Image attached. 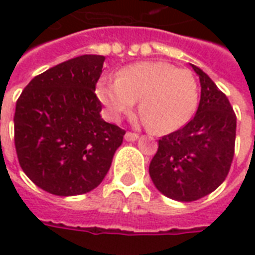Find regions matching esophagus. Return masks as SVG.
<instances>
[{"instance_id":"34e87169","label":"esophagus","mask_w":255,"mask_h":255,"mask_svg":"<svg viewBox=\"0 0 255 255\" xmlns=\"http://www.w3.org/2000/svg\"><path fill=\"white\" fill-rule=\"evenodd\" d=\"M124 138H126V140H128V142H133V140H136V139H138V133L129 132V131H128V132L124 135Z\"/></svg>"}]
</instances>
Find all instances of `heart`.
Segmentation results:
<instances>
[{"label":"heart","mask_w":255,"mask_h":255,"mask_svg":"<svg viewBox=\"0 0 255 255\" xmlns=\"http://www.w3.org/2000/svg\"><path fill=\"white\" fill-rule=\"evenodd\" d=\"M112 120H120L136 105L142 122L155 132L183 127L197 109L199 89L188 69L161 61L136 63L123 68L116 80L102 79L97 89Z\"/></svg>","instance_id":"heart-1"}]
</instances>
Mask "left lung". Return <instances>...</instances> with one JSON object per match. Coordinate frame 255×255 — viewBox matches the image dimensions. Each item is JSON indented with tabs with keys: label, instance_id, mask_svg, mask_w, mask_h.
Here are the masks:
<instances>
[{
	"label": "left lung",
	"instance_id": "obj_1",
	"mask_svg": "<svg viewBox=\"0 0 255 255\" xmlns=\"http://www.w3.org/2000/svg\"><path fill=\"white\" fill-rule=\"evenodd\" d=\"M201 101L191 120L158 140L149 173L158 191L180 202L213 192L224 182L235 153L236 115L227 95L202 69Z\"/></svg>",
	"mask_w": 255,
	"mask_h": 255
}]
</instances>
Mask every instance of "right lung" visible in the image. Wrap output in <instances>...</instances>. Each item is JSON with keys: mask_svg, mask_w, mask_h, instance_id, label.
<instances>
[{"mask_svg": "<svg viewBox=\"0 0 255 255\" xmlns=\"http://www.w3.org/2000/svg\"><path fill=\"white\" fill-rule=\"evenodd\" d=\"M105 57L84 54L58 64L25 86L16 102L19 164L45 191L72 197L104 180L126 131L101 117L95 84Z\"/></svg>", "mask_w": 255, "mask_h": 255, "instance_id": "add662e5", "label": "right lung"}]
</instances>
